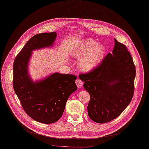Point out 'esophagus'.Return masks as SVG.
I'll return each mask as SVG.
<instances>
[{"label":"esophagus","mask_w":149,"mask_h":149,"mask_svg":"<svg viewBox=\"0 0 149 149\" xmlns=\"http://www.w3.org/2000/svg\"><path fill=\"white\" fill-rule=\"evenodd\" d=\"M76 84L78 88H80L83 86V82L80 79H77L76 80Z\"/></svg>","instance_id":"34e87169"}]
</instances>
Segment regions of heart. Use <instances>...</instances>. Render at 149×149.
<instances>
[{"label": "heart", "instance_id": "obj_1", "mask_svg": "<svg viewBox=\"0 0 149 149\" xmlns=\"http://www.w3.org/2000/svg\"><path fill=\"white\" fill-rule=\"evenodd\" d=\"M105 52L102 45L97 44L94 40L88 39L81 42L73 53L74 57L81 58L79 62L80 69L88 72L99 64Z\"/></svg>", "mask_w": 149, "mask_h": 149}]
</instances>
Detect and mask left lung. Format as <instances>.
<instances>
[{"label": "left lung", "mask_w": 149, "mask_h": 149, "mask_svg": "<svg viewBox=\"0 0 149 149\" xmlns=\"http://www.w3.org/2000/svg\"><path fill=\"white\" fill-rule=\"evenodd\" d=\"M112 53L99 65L79 75L90 95L87 110L93 121L104 124L121 114L134 94L136 68L126 46L115 39Z\"/></svg>", "instance_id": "8db88e82"}]
</instances>
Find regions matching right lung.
<instances>
[{
    "mask_svg": "<svg viewBox=\"0 0 149 149\" xmlns=\"http://www.w3.org/2000/svg\"><path fill=\"white\" fill-rule=\"evenodd\" d=\"M56 36V32L34 35L18 53L13 64V88L24 111L35 121L44 124L58 121L68 98L77 89V77L73 74L56 73L36 82L28 76L27 67L32 51L52 46Z\"/></svg>",
    "mask_w": 149,
    "mask_h": 149,
    "instance_id": "right-lung-1",
    "label": "right lung"
}]
</instances>
